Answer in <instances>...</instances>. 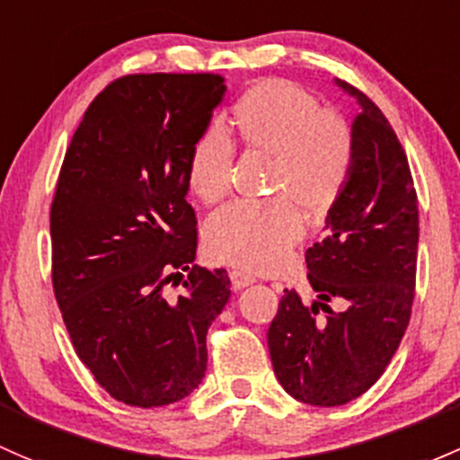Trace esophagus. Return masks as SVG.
<instances>
[{"label": "esophagus", "mask_w": 460, "mask_h": 460, "mask_svg": "<svg viewBox=\"0 0 460 460\" xmlns=\"http://www.w3.org/2000/svg\"><path fill=\"white\" fill-rule=\"evenodd\" d=\"M229 278H231V287H234L235 291H243L244 287H249V284H253V282H255L253 275L244 273V270H235V269L231 270Z\"/></svg>", "instance_id": "34e87169"}]
</instances>
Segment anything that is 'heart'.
Here are the masks:
<instances>
[{"mask_svg":"<svg viewBox=\"0 0 460 460\" xmlns=\"http://www.w3.org/2000/svg\"><path fill=\"white\" fill-rule=\"evenodd\" d=\"M231 125L246 152L273 158L269 202H235L205 226V249L216 262L273 270L304 235V209L326 216L344 196L355 167V137L337 112L291 81L251 85L231 108ZM235 149L220 128L196 138L187 158V185L216 205L231 190Z\"/></svg>","mask_w":460,"mask_h":460,"instance_id":"obj_1","label":"heart"}]
</instances>
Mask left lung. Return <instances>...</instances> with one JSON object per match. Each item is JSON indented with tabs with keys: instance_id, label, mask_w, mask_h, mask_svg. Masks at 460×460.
<instances>
[{
	"instance_id": "8db88e82",
	"label": "left lung",
	"mask_w": 460,
	"mask_h": 460,
	"mask_svg": "<svg viewBox=\"0 0 460 460\" xmlns=\"http://www.w3.org/2000/svg\"><path fill=\"white\" fill-rule=\"evenodd\" d=\"M337 85L361 112L352 123L350 182L328 211L323 240L306 251L319 302L304 306L295 288H284L267 335L282 388L319 408L357 399L384 375L410 323L417 282L419 202L408 158L368 96ZM332 298L345 304L341 312L327 306Z\"/></svg>"
}]
</instances>
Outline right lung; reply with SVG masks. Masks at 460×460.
Instances as JSON below:
<instances>
[{
    "instance_id": "1",
    "label": "right lung",
    "mask_w": 460,
    "mask_h": 460,
    "mask_svg": "<svg viewBox=\"0 0 460 460\" xmlns=\"http://www.w3.org/2000/svg\"><path fill=\"white\" fill-rule=\"evenodd\" d=\"M225 90L209 72L120 76L85 110L61 165L52 288L79 359L128 405L158 408L198 388L207 331L229 302L226 270L193 264L198 220L185 198L190 149ZM176 279L186 293L169 298Z\"/></svg>"
}]
</instances>
